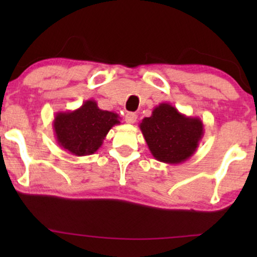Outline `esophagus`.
<instances>
[{"mask_svg": "<svg viewBox=\"0 0 257 257\" xmlns=\"http://www.w3.org/2000/svg\"><path fill=\"white\" fill-rule=\"evenodd\" d=\"M137 118H138V115L135 112H127V113L125 114V120L126 122H128V124H135Z\"/></svg>", "mask_w": 257, "mask_h": 257, "instance_id": "34e87169", "label": "esophagus"}]
</instances>
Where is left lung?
<instances>
[{
	"instance_id": "8db88e82",
	"label": "left lung",
	"mask_w": 257,
	"mask_h": 257,
	"mask_svg": "<svg viewBox=\"0 0 257 257\" xmlns=\"http://www.w3.org/2000/svg\"><path fill=\"white\" fill-rule=\"evenodd\" d=\"M150 152L158 161L178 165L187 161L203 137V122L188 117L168 103L153 108L152 115L139 125Z\"/></svg>"
}]
</instances>
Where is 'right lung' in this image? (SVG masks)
Segmentation results:
<instances>
[{"instance_id": "obj_1", "label": "right lung", "mask_w": 257, "mask_h": 257, "mask_svg": "<svg viewBox=\"0 0 257 257\" xmlns=\"http://www.w3.org/2000/svg\"><path fill=\"white\" fill-rule=\"evenodd\" d=\"M118 124L117 113L100 110L92 99L73 111L57 112L52 121L58 145L77 157L97 152L108 131Z\"/></svg>"}]
</instances>
